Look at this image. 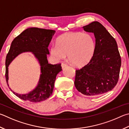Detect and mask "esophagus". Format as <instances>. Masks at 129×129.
<instances>
[{"instance_id": "obj_1", "label": "esophagus", "mask_w": 129, "mask_h": 129, "mask_svg": "<svg viewBox=\"0 0 129 129\" xmlns=\"http://www.w3.org/2000/svg\"><path fill=\"white\" fill-rule=\"evenodd\" d=\"M67 67V65L66 64H65V63H62L61 64V67H62V69H64V68H66Z\"/></svg>"}]
</instances>
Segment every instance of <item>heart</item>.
I'll return each instance as SVG.
<instances>
[{"mask_svg":"<svg viewBox=\"0 0 129 129\" xmlns=\"http://www.w3.org/2000/svg\"><path fill=\"white\" fill-rule=\"evenodd\" d=\"M95 50V42L88 34L67 33L58 37L56 44L51 47L50 53L56 61L68 57L76 67L83 66L92 58Z\"/></svg>","mask_w":129,"mask_h":129,"instance_id":"1","label":"heart"}]
</instances>
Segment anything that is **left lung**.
Returning <instances> with one entry per match:
<instances>
[{"label":"left lung","mask_w":129,"mask_h":129,"mask_svg":"<svg viewBox=\"0 0 129 129\" xmlns=\"http://www.w3.org/2000/svg\"><path fill=\"white\" fill-rule=\"evenodd\" d=\"M83 29L94 34L95 50L90 61L76 71L74 85L85 95H102L112 90L117 83L121 65L117 44L99 22L93 21Z\"/></svg>","instance_id":"8db88e82"}]
</instances>
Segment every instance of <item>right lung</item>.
<instances>
[{"instance_id": "obj_1", "label": "right lung", "mask_w": 129, "mask_h": 129, "mask_svg": "<svg viewBox=\"0 0 129 129\" xmlns=\"http://www.w3.org/2000/svg\"><path fill=\"white\" fill-rule=\"evenodd\" d=\"M55 30L30 27L25 30L13 39L6 60V78L9 89L14 94L24 100L37 103L47 99L53 92L57 74L62 71L61 64H49L47 55L50 54L48 46ZM32 52L41 67V74L37 86L25 94L14 92L8 84V67L10 62L21 53Z\"/></svg>"}]
</instances>
